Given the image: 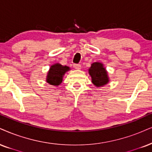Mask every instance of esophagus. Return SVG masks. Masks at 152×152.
Wrapping results in <instances>:
<instances>
[{"label":"esophagus","instance_id":"esophagus-1","mask_svg":"<svg viewBox=\"0 0 152 152\" xmlns=\"http://www.w3.org/2000/svg\"><path fill=\"white\" fill-rule=\"evenodd\" d=\"M73 67H74L75 69H76V70H80V69H81V65L74 64L73 65Z\"/></svg>","mask_w":152,"mask_h":152}]
</instances>
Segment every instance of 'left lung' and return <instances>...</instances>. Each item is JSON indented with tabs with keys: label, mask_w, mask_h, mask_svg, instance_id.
Instances as JSON below:
<instances>
[{
	"label": "left lung",
	"mask_w": 152,
	"mask_h": 152,
	"mask_svg": "<svg viewBox=\"0 0 152 152\" xmlns=\"http://www.w3.org/2000/svg\"><path fill=\"white\" fill-rule=\"evenodd\" d=\"M89 73L91 82L96 87H103L109 82L107 71L102 63L95 62L92 63L89 69Z\"/></svg>",
	"instance_id": "obj_1"
}]
</instances>
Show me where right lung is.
Listing matches in <instances>:
<instances>
[{
	"label": "right lung",
	"instance_id": "add662e5",
	"mask_svg": "<svg viewBox=\"0 0 152 152\" xmlns=\"http://www.w3.org/2000/svg\"><path fill=\"white\" fill-rule=\"evenodd\" d=\"M70 70V69L69 67L66 65L64 66L59 63H56L51 65L46 77V82L50 85H60L63 81V77L65 73Z\"/></svg>",
	"mask_w": 152,
	"mask_h": 152
}]
</instances>
